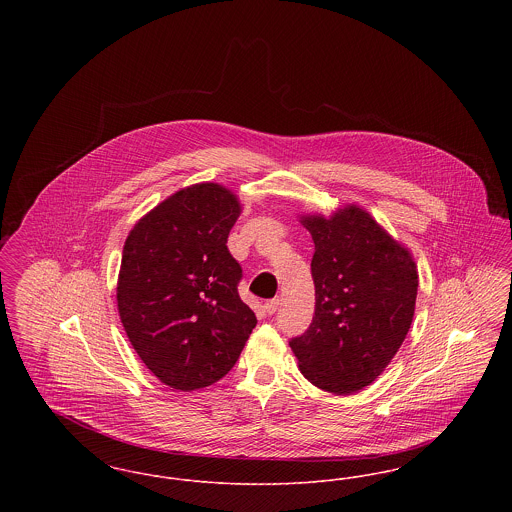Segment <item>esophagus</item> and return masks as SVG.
<instances>
[{
	"label": "esophagus",
	"instance_id": "obj_1",
	"mask_svg": "<svg viewBox=\"0 0 512 512\" xmlns=\"http://www.w3.org/2000/svg\"><path fill=\"white\" fill-rule=\"evenodd\" d=\"M278 305H280V299H270V301L265 303V311H267L268 315H272V313H276Z\"/></svg>",
	"mask_w": 512,
	"mask_h": 512
}]
</instances>
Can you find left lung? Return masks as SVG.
<instances>
[{"label": "left lung", "mask_w": 512, "mask_h": 512, "mask_svg": "<svg viewBox=\"0 0 512 512\" xmlns=\"http://www.w3.org/2000/svg\"><path fill=\"white\" fill-rule=\"evenodd\" d=\"M315 255V317L290 347L301 374L320 390L349 395L370 386L407 338L418 270L365 209L347 205L330 219L305 215Z\"/></svg>", "instance_id": "obj_1"}]
</instances>
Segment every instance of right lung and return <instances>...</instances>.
<instances>
[{
  "mask_svg": "<svg viewBox=\"0 0 512 512\" xmlns=\"http://www.w3.org/2000/svg\"><path fill=\"white\" fill-rule=\"evenodd\" d=\"M238 197L215 182L178 190L134 224L122 249L117 305L144 365L174 390L219 382L257 324L238 295L228 234Z\"/></svg>",
  "mask_w": 512,
  "mask_h": 512,
  "instance_id": "add662e5",
  "label": "right lung"
}]
</instances>
